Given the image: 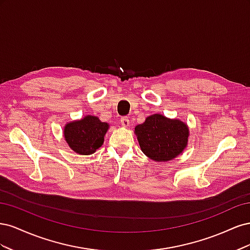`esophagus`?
I'll return each instance as SVG.
<instances>
[{"label":"esophagus","mask_w":250,"mask_h":250,"mask_svg":"<svg viewBox=\"0 0 250 250\" xmlns=\"http://www.w3.org/2000/svg\"><path fill=\"white\" fill-rule=\"evenodd\" d=\"M121 124H122V126L124 127H128L129 126V119L127 117H122L121 118Z\"/></svg>","instance_id":"obj_1"}]
</instances>
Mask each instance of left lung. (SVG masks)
<instances>
[{"label": "left lung", "mask_w": 250, "mask_h": 250, "mask_svg": "<svg viewBox=\"0 0 250 250\" xmlns=\"http://www.w3.org/2000/svg\"><path fill=\"white\" fill-rule=\"evenodd\" d=\"M134 132L144 154L155 162L173 160L188 145V125L160 113L147 117L143 124L135 126Z\"/></svg>", "instance_id": "left-lung-1"}]
</instances>
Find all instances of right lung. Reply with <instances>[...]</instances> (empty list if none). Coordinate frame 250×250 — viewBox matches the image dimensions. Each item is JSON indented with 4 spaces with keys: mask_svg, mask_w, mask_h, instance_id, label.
I'll use <instances>...</instances> for the list:
<instances>
[{
    "mask_svg": "<svg viewBox=\"0 0 250 250\" xmlns=\"http://www.w3.org/2000/svg\"><path fill=\"white\" fill-rule=\"evenodd\" d=\"M108 128V123L102 122L98 117L85 116L81 120L67 123L63 135L67 145L75 152L88 155L102 146Z\"/></svg>",
    "mask_w": 250,
    "mask_h": 250,
    "instance_id": "add662e5",
    "label": "right lung"
}]
</instances>
